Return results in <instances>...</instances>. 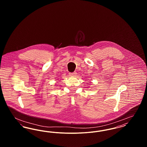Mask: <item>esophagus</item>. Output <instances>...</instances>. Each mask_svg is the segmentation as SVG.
<instances>
[{"label": "esophagus", "instance_id": "esophagus-1", "mask_svg": "<svg viewBox=\"0 0 147 147\" xmlns=\"http://www.w3.org/2000/svg\"><path fill=\"white\" fill-rule=\"evenodd\" d=\"M69 75L70 76H76L77 75V72L74 71V72H73V73H70Z\"/></svg>", "mask_w": 147, "mask_h": 147}]
</instances>
